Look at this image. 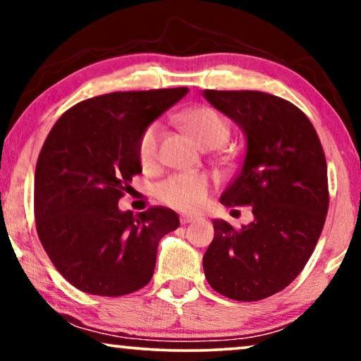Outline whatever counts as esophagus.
Masks as SVG:
<instances>
[{
    "label": "esophagus",
    "instance_id": "esophagus-1",
    "mask_svg": "<svg viewBox=\"0 0 361 361\" xmlns=\"http://www.w3.org/2000/svg\"><path fill=\"white\" fill-rule=\"evenodd\" d=\"M195 221H196V216H190V214L181 216V224H190V222H195Z\"/></svg>",
    "mask_w": 361,
    "mask_h": 361
}]
</instances>
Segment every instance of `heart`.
Segmentation results:
<instances>
[{"label": "heart", "instance_id": "obj_1", "mask_svg": "<svg viewBox=\"0 0 361 361\" xmlns=\"http://www.w3.org/2000/svg\"><path fill=\"white\" fill-rule=\"evenodd\" d=\"M183 128L204 149H217L231 135V126L219 111L209 106H196L180 116ZM161 124L152 123L142 130L137 142V155L145 170L159 161ZM212 181L206 173H176L157 186V196L165 204L183 212H195L206 204Z\"/></svg>", "mask_w": 361, "mask_h": 361}]
</instances>
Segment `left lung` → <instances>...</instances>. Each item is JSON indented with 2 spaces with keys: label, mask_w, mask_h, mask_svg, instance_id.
<instances>
[{
  "label": "left lung",
  "mask_w": 361,
  "mask_h": 361,
  "mask_svg": "<svg viewBox=\"0 0 361 361\" xmlns=\"http://www.w3.org/2000/svg\"><path fill=\"white\" fill-rule=\"evenodd\" d=\"M204 98L247 137L242 169L224 206H252L242 229L216 219L202 257L212 289L235 301L281 291L311 258L329 209L327 161L314 126L289 101L263 91L204 90Z\"/></svg>",
  "instance_id": "1"
}]
</instances>
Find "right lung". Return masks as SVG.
Returning <instances> with one entry per match:
<instances>
[{
	"mask_svg": "<svg viewBox=\"0 0 361 361\" xmlns=\"http://www.w3.org/2000/svg\"><path fill=\"white\" fill-rule=\"evenodd\" d=\"M188 88L116 91L60 116L34 176L35 229L50 262L80 291L118 298L149 284L160 238L178 229L175 211H119L142 173L137 142Z\"/></svg>",
	"mask_w": 361,
	"mask_h": 361,
	"instance_id": "obj_1",
	"label": "right lung"
}]
</instances>
